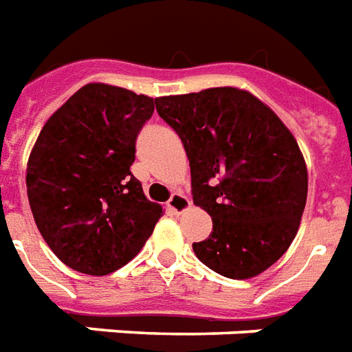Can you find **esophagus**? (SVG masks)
I'll return each mask as SVG.
<instances>
[{
	"instance_id": "34e87169",
	"label": "esophagus",
	"mask_w": 352,
	"mask_h": 352,
	"mask_svg": "<svg viewBox=\"0 0 352 352\" xmlns=\"http://www.w3.org/2000/svg\"><path fill=\"white\" fill-rule=\"evenodd\" d=\"M168 209L171 212H177V214L184 212V210L190 209V199L184 194H181V192H175V194H171V197H169Z\"/></svg>"
}]
</instances>
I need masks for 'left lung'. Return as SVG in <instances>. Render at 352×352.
Returning <instances> with one entry per match:
<instances>
[{
  "instance_id": "obj_1",
  "label": "left lung",
  "mask_w": 352,
  "mask_h": 352,
  "mask_svg": "<svg viewBox=\"0 0 352 352\" xmlns=\"http://www.w3.org/2000/svg\"><path fill=\"white\" fill-rule=\"evenodd\" d=\"M156 111L184 145L194 205L212 218L197 259L246 280L287 252L308 197L298 143L267 104L236 87L156 98Z\"/></svg>"
}]
</instances>
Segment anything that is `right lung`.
Listing matches in <instances>:
<instances>
[{"label":"right lung","mask_w":352,"mask_h":352,"mask_svg":"<svg viewBox=\"0 0 352 352\" xmlns=\"http://www.w3.org/2000/svg\"><path fill=\"white\" fill-rule=\"evenodd\" d=\"M155 104L123 87L87 83L41 130L28 160V197L41 235L70 269L116 272L162 216L130 173Z\"/></svg>","instance_id":"obj_1"}]
</instances>
